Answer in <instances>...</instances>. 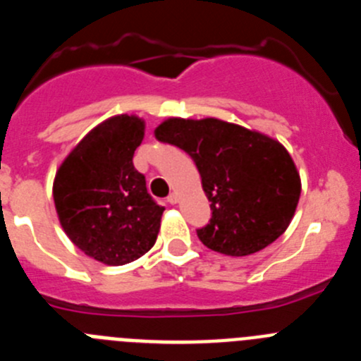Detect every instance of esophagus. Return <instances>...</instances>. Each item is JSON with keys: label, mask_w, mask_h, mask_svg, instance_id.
<instances>
[{"label": "esophagus", "mask_w": 361, "mask_h": 361, "mask_svg": "<svg viewBox=\"0 0 361 361\" xmlns=\"http://www.w3.org/2000/svg\"><path fill=\"white\" fill-rule=\"evenodd\" d=\"M168 202H170V204H177L178 202V195H177V193H175V191H173V193H170V195H168Z\"/></svg>", "instance_id": "obj_1"}]
</instances>
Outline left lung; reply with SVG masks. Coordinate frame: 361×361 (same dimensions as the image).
I'll use <instances>...</instances> for the list:
<instances>
[{
	"label": "left lung",
	"instance_id": "8db88e82",
	"mask_svg": "<svg viewBox=\"0 0 361 361\" xmlns=\"http://www.w3.org/2000/svg\"><path fill=\"white\" fill-rule=\"evenodd\" d=\"M197 164L212 220L197 229L206 247L247 257L282 235L295 216L302 180L289 152L276 139L240 124L170 117L155 130Z\"/></svg>",
	"mask_w": 361,
	"mask_h": 361
}]
</instances>
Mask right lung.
<instances>
[{"mask_svg": "<svg viewBox=\"0 0 361 361\" xmlns=\"http://www.w3.org/2000/svg\"><path fill=\"white\" fill-rule=\"evenodd\" d=\"M141 117L114 116L82 137L57 168L52 195L66 237L90 258L124 266L157 240L164 208L149 197L133 153L145 139Z\"/></svg>", "mask_w": 361, "mask_h": 361, "instance_id": "obj_1", "label": "right lung"}]
</instances>
